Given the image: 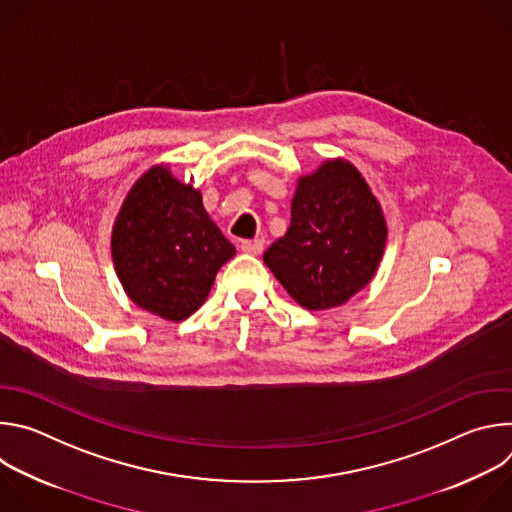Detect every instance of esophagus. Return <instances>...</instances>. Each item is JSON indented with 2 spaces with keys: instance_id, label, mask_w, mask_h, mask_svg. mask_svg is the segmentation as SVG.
Returning a JSON list of instances; mask_svg holds the SVG:
<instances>
[{
  "instance_id": "34e87169",
  "label": "esophagus",
  "mask_w": 512,
  "mask_h": 512,
  "mask_svg": "<svg viewBox=\"0 0 512 512\" xmlns=\"http://www.w3.org/2000/svg\"><path fill=\"white\" fill-rule=\"evenodd\" d=\"M263 239H249V241H241V251L251 253V255H259L263 251Z\"/></svg>"
}]
</instances>
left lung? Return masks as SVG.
<instances>
[{"mask_svg": "<svg viewBox=\"0 0 512 512\" xmlns=\"http://www.w3.org/2000/svg\"><path fill=\"white\" fill-rule=\"evenodd\" d=\"M385 239V218L367 182L352 164L334 160L298 182L289 229L263 261L298 304L326 310L371 281Z\"/></svg>", "mask_w": 512, "mask_h": 512, "instance_id": "1", "label": "left lung"}]
</instances>
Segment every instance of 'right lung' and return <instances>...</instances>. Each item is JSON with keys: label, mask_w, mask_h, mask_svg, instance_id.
Here are the masks:
<instances>
[{"label": "right lung", "mask_w": 512, "mask_h": 512, "mask_svg": "<svg viewBox=\"0 0 512 512\" xmlns=\"http://www.w3.org/2000/svg\"><path fill=\"white\" fill-rule=\"evenodd\" d=\"M113 261L127 296L166 320L206 300L235 247L210 221L202 196L156 166L131 188L113 231Z\"/></svg>", "instance_id": "obj_1"}]
</instances>
